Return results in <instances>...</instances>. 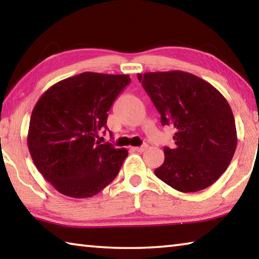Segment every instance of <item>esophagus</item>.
Listing matches in <instances>:
<instances>
[{
	"label": "esophagus",
	"instance_id": "obj_1",
	"mask_svg": "<svg viewBox=\"0 0 259 259\" xmlns=\"http://www.w3.org/2000/svg\"><path fill=\"white\" fill-rule=\"evenodd\" d=\"M133 148H134V151H136V152L143 153V152H145V151H146V148H147V144H144V145H142V146H139V147H133Z\"/></svg>",
	"mask_w": 259,
	"mask_h": 259
}]
</instances>
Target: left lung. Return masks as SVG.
<instances>
[{"instance_id":"8db88e82","label":"left lung","mask_w":259,"mask_h":259,"mask_svg":"<svg viewBox=\"0 0 259 259\" xmlns=\"http://www.w3.org/2000/svg\"><path fill=\"white\" fill-rule=\"evenodd\" d=\"M161 114L176 130L175 147H164V162L154 174L179 192L204 190L225 172L238 137L234 115L216 88L183 71L137 74Z\"/></svg>"}]
</instances>
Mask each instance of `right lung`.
I'll use <instances>...</instances> for the list:
<instances>
[{
  "instance_id": "right-lung-1",
  "label": "right lung",
  "mask_w": 259,
  "mask_h": 259,
  "mask_svg": "<svg viewBox=\"0 0 259 259\" xmlns=\"http://www.w3.org/2000/svg\"><path fill=\"white\" fill-rule=\"evenodd\" d=\"M126 74L84 72L50 87L32 112L27 145L35 166L61 194L90 198L111 184L125 148L100 144L107 112L129 84Z\"/></svg>"
}]
</instances>
